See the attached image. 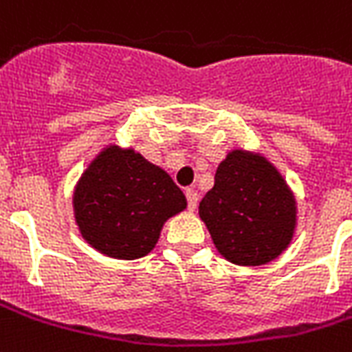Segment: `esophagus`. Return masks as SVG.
I'll return each mask as SVG.
<instances>
[{
    "instance_id": "34e87169",
    "label": "esophagus",
    "mask_w": 352,
    "mask_h": 352,
    "mask_svg": "<svg viewBox=\"0 0 352 352\" xmlns=\"http://www.w3.org/2000/svg\"><path fill=\"white\" fill-rule=\"evenodd\" d=\"M184 194H186L188 199V208H190V210H195V208H197V199H199V197H197V192L192 190V188H188Z\"/></svg>"
}]
</instances>
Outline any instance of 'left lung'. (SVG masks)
<instances>
[{
  "label": "left lung",
  "mask_w": 352,
  "mask_h": 352,
  "mask_svg": "<svg viewBox=\"0 0 352 352\" xmlns=\"http://www.w3.org/2000/svg\"><path fill=\"white\" fill-rule=\"evenodd\" d=\"M214 245L238 265H262L288 248L297 206L277 168L258 153L234 149L218 166L199 203Z\"/></svg>",
  "instance_id": "left-lung-1"
}]
</instances>
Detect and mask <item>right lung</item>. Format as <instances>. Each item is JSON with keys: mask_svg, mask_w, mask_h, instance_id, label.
<instances>
[{"mask_svg": "<svg viewBox=\"0 0 352 352\" xmlns=\"http://www.w3.org/2000/svg\"><path fill=\"white\" fill-rule=\"evenodd\" d=\"M186 197L162 168L134 149L104 147L88 164L74 192L75 223L96 251L134 260L151 253Z\"/></svg>", "mask_w": 352, "mask_h": 352, "instance_id": "obj_1", "label": "right lung"}]
</instances>
